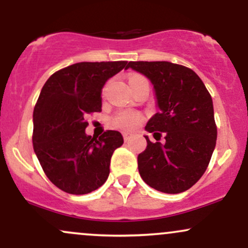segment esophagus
Returning <instances> with one entry per match:
<instances>
[{"label": "esophagus", "mask_w": 248, "mask_h": 248, "mask_svg": "<svg viewBox=\"0 0 248 248\" xmlns=\"http://www.w3.org/2000/svg\"><path fill=\"white\" fill-rule=\"evenodd\" d=\"M130 138H132V134H129V133H124V141H128Z\"/></svg>", "instance_id": "esophagus-1"}]
</instances>
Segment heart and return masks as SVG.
<instances>
[{
  "label": "heart",
  "mask_w": 248,
  "mask_h": 248,
  "mask_svg": "<svg viewBox=\"0 0 248 248\" xmlns=\"http://www.w3.org/2000/svg\"><path fill=\"white\" fill-rule=\"evenodd\" d=\"M139 79H143V77L139 75H133L130 76L129 81H135L139 80ZM141 121V115L139 113L132 112V110H124V112H120L118 115L115 116L114 119V124L116 127L121 128V129L124 130H130L134 129Z\"/></svg>",
  "instance_id": "heart-1"
}]
</instances>
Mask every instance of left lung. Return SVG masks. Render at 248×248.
<instances>
[{"instance_id":"1","label":"left lung","mask_w":248,"mask_h":248,"mask_svg":"<svg viewBox=\"0 0 248 248\" xmlns=\"http://www.w3.org/2000/svg\"><path fill=\"white\" fill-rule=\"evenodd\" d=\"M127 69L152 82L158 112L144 129L166 142L153 143L139 154L140 176L149 186L166 193L190 189L205 172L217 141L213 102L202 79L169 62H129Z\"/></svg>"}]
</instances>
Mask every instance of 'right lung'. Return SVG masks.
Instances as JSON below:
<instances>
[{
    "label": "right lung",
    "instance_id": "1",
    "mask_svg": "<svg viewBox=\"0 0 248 248\" xmlns=\"http://www.w3.org/2000/svg\"><path fill=\"white\" fill-rule=\"evenodd\" d=\"M127 62H81L47 79L33 109V150L45 175L57 187L85 195L109 175L113 153L124 143L120 132L99 139L87 135V114L101 110V91Z\"/></svg>",
    "mask_w": 248,
    "mask_h": 248
}]
</instances>
